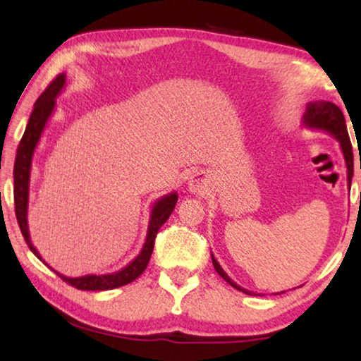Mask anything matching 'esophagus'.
I'll use <instances>...</instances> for the list:
<instances>
[{
  "label": "esophagus",
  "mask_w": 361,
  "mask_h": 361,
  "mask_svg": "<svg viewBox=\"0 0 361 361\" xmlns=\"http://www.w3.org/2000/svg\"><path fill=\"white\" fill-rule=\"evenodd\" d=\"M207 186H209V178H207V175L204 172H197L194 173L191 178L188 181V188L191 192H197V194H202L207 191Z\"/></svg>",
  "instance_id": "1"
}]
</instances>
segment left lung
<instances>
[{
	"instance_id": "left-lung-1",
	"label": "left lung",
	"mask_w": 361,
	"mask_h": 361,
	"mask_svg": "<svg viewBox=\"0 0 361 361\" xmlns=\"http://www.w3.org/2000/svg\"><path fill=\"white\" fill-rule=\"evenodd\" d=\"M302 126L309 127V129H314V130L326 132V133H329V135H333L336 140H338L341 145L342 154H344V159H345L347 185H349V189H350L352 176H353V152H352V143L349 138V132H347L344 114H342L339 106H336L334 103L325 102V100H317V102L307 103V106H305V113L302 116ZM212 261H213V267H215V271L231 286H234L235 290H239L242 293H247V295H253L252 291H248L237 285L234 280H232L228 274L223 271V267L219 266V262L216 261V258L213 255H212Z\"/></svg>"
}]
</instances>
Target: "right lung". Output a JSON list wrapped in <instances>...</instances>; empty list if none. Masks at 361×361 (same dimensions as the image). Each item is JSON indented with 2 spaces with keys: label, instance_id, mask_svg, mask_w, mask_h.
Instances as JSON below:
<instances>
[{
  "label": "right lung",
  "instance_id": "right-lung-1",
  "mask_svg": "<svg viewBox=\"0 0 361 361\" xmlns=\"http://www.w3.org/2000/svg\"><path fill=\"white\" fill-rule=\"evenodd\" d=\"M66 84V75L62 73L59 75L54 81L47 85V89L39 95V99L36 100L32 116H30L25 133L17 148L16 164H14V204H16V216L17 223L20 226L22 235L25 239L28 248L32 250L35 256L42 261V258L38 253V250L35 248L30 239V231H28V195H30V175H32V161H33V152L36 146L39 143V138L44 132V127L47 124L49 118L54 113L56 108V99L57 95L62 92ZM178 200V194L170 192L166 194L164 197H159L154 205L151 209V218L148 223V232H146V240L142 248V252L138 253L135 259H132L126 267H122L121 271H116L111 274H87L82 277H66L63 274L57 271L47 264L46 261H42L44 264L52 269L57 276L63 280V282L70 283L78 290H87V291H105L119 288L122 285H127L133 282V280L142 276L143 271L148 266L152 248H154V239L157 235L161 226L167 221L169 216L172 215V212Z\"/></svg>",
  "mask_w": 361,
  "mask_h": 361
}]
</instances>
